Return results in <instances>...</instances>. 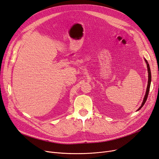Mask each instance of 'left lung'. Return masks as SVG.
<instances>
[{
    "mask_svg": "<svg viewBox=\"0 0 159 159\" xmlns=\"http://www.w3.org/2000/svg\"><path fill=\"white\" fill-rule=\"evenodd\" d=\"M145 62L147 63V66H148V87H147V90H146V93H145V95L143 99V101L142 102V105H141L140 107L138 109V111H139V109H142V107L143 106V105L145 104L147 99H148V95H149V89H150V85H151V70H150V67H149V65L148 63V61L145 60Z\"/></svg>",
    "mask_w": 159,
    "mask_h": 159,
    "instance_id": "1",
    "label": "left lung"
}]
</instances>
